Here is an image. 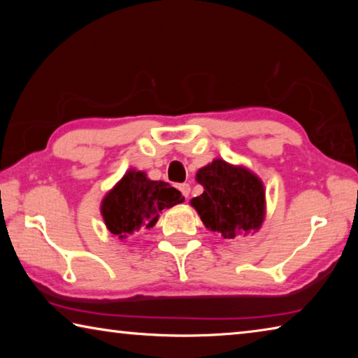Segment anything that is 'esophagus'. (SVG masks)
<instances>
[{"label": "esophagus", "instance_id": "1", "mask_svg": "<svg viewBox=\"0 0 358 358\" xmlns=\"http://www.w3.org/2000/svg\"><path fill=\"white\" fill-rule=\"evenodd\" d=\"M178 189L181 191V194H183L185 197H187V196H189V192H191V186H189V183H181L178 186Z\"/></svg>", "mask_w": 358, "mask_h": 358}]
</instances>
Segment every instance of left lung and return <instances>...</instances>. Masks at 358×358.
<instances>
[{
	"label": "left lung",
	"mask_w": 358,
	"mask_h": 358,
	"mask_svg": "<svg viewBox=\"0 0 358 358\" xmlns=\"http://www.w3.org/2000/svg\"><path fill=\"white\" fill-rule=\"evenodd\" d=\"M203 186L191 205L199 211L205 227L235 238L248 230L259 229L265 215L264 186L256 175L226 161L216 159L197 172Z\"/></svg>",
	"instance_id": "8db88e82"
}]
</instances>
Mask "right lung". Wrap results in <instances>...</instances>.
Masks as SVG:
<instances>
[{
	"label": "right lung",
	"mask_w": 358,
	"mask_h": 358,
	"mask_svg": "<svg viewBox=\"0 0 358 358\" xmlns=\"http://www.w3.org/2000/svg\"><path fill=\"white\" fill-rule=\"evenodd\" d=\"M178 189L164 181H151L143 172L129 171L107 194L101 213L107 229L126 238L141 229L153 227L164 208L183 202Z\"/></svg>",
	"instance_id": "add662e5"
}]
</instances>
